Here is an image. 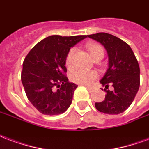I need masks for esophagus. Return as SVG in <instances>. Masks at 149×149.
Here are the masks:
<instances>
[{"label":"esophagus","instance_id":"34e87169","mask_svg":"<svg viewBox=\"0 0 149 149\" xmlns=\"http://www.w3.org/2000/svg\"><path fill=\"white\" fill-rule=\"evenodd\" d=\"M82 85H84V84H82ZM84 86H85L86 88H87V89H88L89 91H92V88H91V87H90V86H88V85H84Z\"/></svg>","mask_w":149,"mask_h":149}]
</instances>
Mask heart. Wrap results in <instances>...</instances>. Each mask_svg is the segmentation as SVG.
<instances>
[{
  "label": "heart",
  "instance_id": "obj_1",
  "mask_svg": "<svg viewBox=\"0 0 149 149\" xmlns=\"http://www.w3.org/2000/svg\"><path fill=\"white\" fill-rule=\"evenodd\" d=\"M87 48L90 52V54L93 59L101 58L104 55V49L99 43H88ZM75 48L69 49L65 58V65L67 68H71L72 65V59L74 56ZM98 77V73L95 70H86L83 69H77L72 72L70 74V79L74 83L79 84H90Z\"/></svg>",
  "mask_w": 149,
  "mask_h": 149
}]
</instances>
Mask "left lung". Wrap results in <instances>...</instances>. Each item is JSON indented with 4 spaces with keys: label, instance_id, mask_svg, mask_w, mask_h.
I'll list each match as a JSON object with an SVG mask.
<instances>
[{
    "label": "left lung",
    "instance_id": "1",
    "mask_svg": "<svg viewBox=\"0 0 149 149\" xmlns=\"http://www.w3.org/2000/svg\"><path fill=\"white\" fill-rule=\"evenodd\" d=\"M104 46L109 58V68L100 83L105 87V100L95 102L102 113L118 114L133 102L140 87V67L131 47L114 35L100 32L88 35ZM109 85L114 88L108 89Z\"/></svg>",
    "mask_w": 149,
    "mask_h": 149
}]
</instances>
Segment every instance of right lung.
Returning <instances> with one entry per match:
<instances>
[{
  "mask_svg": "<svg viewBox=\"0 0 149 149\" xmlns=\"http://www.w3.org/2000/svg\"><path fill=\"white\" fill-rule=\"evenodd\" d=\"M85 38L87 35H51L26 56L22 84L28 100L42 114H62L71 105L77 85L65 76V58L70 48Z\"/></svg>",
  "mask_w": 149,
  "mask_h": 149,
  "instance_id": "obj_1",
  "label": "right lung"
}]
</instances>
